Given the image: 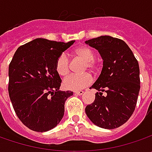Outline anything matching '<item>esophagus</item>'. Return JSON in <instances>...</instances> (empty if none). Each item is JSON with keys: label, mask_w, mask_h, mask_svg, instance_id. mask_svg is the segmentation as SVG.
Returning <instances> with one entry per match:
<instances>
[{"label": "esophagus", "mask_w": 152, "mask_h": 152, "mask_svg": "<svg viewBox=\"0 0 152 152\" xmlns=\"http://www.w3.org/2000/svg\"><path fill=\"white\" fill-rule=\"evenodd\" d=\"M74 93H75V95H79V96H82V95H83V94H84L85 92H84V91H75Z\"/></svg>", "instance_id": "1"}]
</instances>
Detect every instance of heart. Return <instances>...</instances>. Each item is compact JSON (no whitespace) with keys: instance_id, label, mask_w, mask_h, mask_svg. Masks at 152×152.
Returning <instances> with one entry per match:
<instances>
[{"instance_id":"heart-1","label":"heart","mask_w":152,"mask_h":152,"mask_svg":"<svg viewBox=\"0 0 152 152\" xmlns=\"http://www.w3.org/2000/svg\"><path fill=\"white\" fill-rule=\"evenodd\" d=\"M74 56L85 62V67L91 71L95 70V54L88 46H79L73 51ZM55 69L56 73L61 77H66L69 73V60L66 54L62 53L56 61ZM92 83V78L89 73L81 75H70L63 80V87L69 91L82 90Z\"/></svg>"}]
</instances>
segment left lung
Returning <instances> with one entry per match:
<instances>
[{
  "instance_id": "left-lung-1",
  "label": "left lung",
  "mask_w": 152,
  "mask_h": 152,
  "mask_svg": "<svg viewBox=\"0 0 152 152\" xmlns=\"http://www.w3.org/2000/svg\"><path fill=\"white\" fill-rule=\"evenodd\" d=\"M85 43L96 49L103 60L102 73L91 87L99 92L94 102L86 106V115L100 128H118L129 119L136 107L140 89L138 61L120 39L103 35Z\"/></svg>"
}]
</instances>
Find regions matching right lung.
Listing matches in <instances>:
<instances>
[{"label": "right lung", "mask_w": 152, "mask_h": 152, "mask_svg": "<svg viewBox=\"0 0 152 152\" xmlns=\"http://www.w3.org/2000/svg\"><path fill=\"white\" fill-rule=\"evenodd\" d=\"M73 43L35 39L19 46L10 62L9 96L17 116L31 130L48 131L63 118L65 102L73 93L59 91L55 64Z\"/></svg>", "instance_id": "obj_1"}]
</instances>
